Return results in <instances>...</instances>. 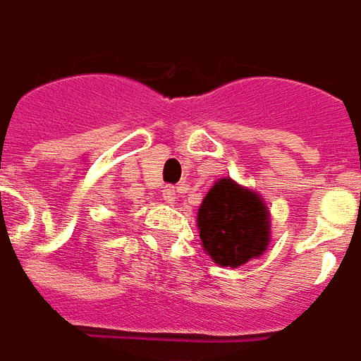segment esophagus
<instances>
[{
    "label": "esophagus",
    "mask_w": 361,
    "mask_h": 361,
    "mask_svg": "<svg viewBox=\"0 0 361 361\" xmlns=\"http://www.w3.org/2000/svg\"><path fill=\"white\" fill-rule=\"evenodd\" d=\"M177 197H178V194H177V190L173 188V186H167V188L164 190V200L167 203H175L177 202Z\"/></svg>",
    "instance_id": "esophagus-1"
}]
</instances>
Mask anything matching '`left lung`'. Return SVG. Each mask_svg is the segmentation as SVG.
<instances>
[{"label": "left lung", "instance_id": "8db88e82", "mask_svg": "<svg viewBox=\"0 0 361 361\" xmlns=\"http://www.w3.org/2000/svg\"><path fill=\"white\" fill-rule=\"evenodd\" d=\"M205 255L219 267L238 268L259 259L270 245V211L262 196L234 178L215 180L197 209Z\"/></svg>", "mask_w": 361, "mask_h": 361}]
</instances>
